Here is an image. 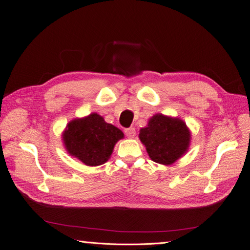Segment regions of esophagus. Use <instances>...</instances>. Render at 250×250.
Segmentation results:
<instances>
[{"instance_id": "34e87169", "label": "esophagus", "mask_w": 250, "mask_h": 250, "mask_svg": "<svg viewBox=\"0 0 250 250\" xmlns=\"http://www.w3.org/2000/svg\"><path fill=\"white\" fill-rule=\"evenodd\" d=\"M126 137L129 138V139H133L135 137V128L134 127H129V128H126L124 130Z\"/></svg>"}]
</instances>
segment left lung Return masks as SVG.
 Instances as JSON below:
<instances>
[{
    "label": "left lung",
    "instance_id": "1",
    "mask_svg": "<svg viewBox=\"0 0 250 250\" xmlns=\"http://www.w3.org/2000/svg\"><path fill=\"white\" fill-rule=\"evenodd\" d=\"M139 137L151 160L166 166L183 156L191 142V132L183 120L162 113L149 120L148 125L140 130Z\"/></svg>",
    "mask_w": 250,
    "mask_h": 250
}]
</instances>
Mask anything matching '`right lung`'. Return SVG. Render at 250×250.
<instances>
[{
  "label": "right lung",
  "mask_w": 250,
  "mask_h": 250,
  "mask_svg": "<svg viewBox=\"0 0 250 250\" xmlns=\"http://www.w3.org/2000/svg\"><path fill=\"white\" fill-rule=\"evenodd\" d=\"M123 138L119 128L105 122L96 112L71 121L62 133L69 154L92 167L106 163L116 143Z\"/></svg>",
  "instance_id": "obj_1"
}]
</instances>
